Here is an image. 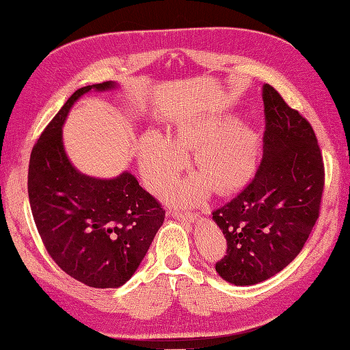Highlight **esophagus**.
Listing matches in <instances>:
<instances>
[{
	"label": "esophagus",
	"mask_w": 350,
	"mask_h": 350,
	"mask_svg": "<svg viewBox=\"0 0 350 350\" xmlns=\"http://www.w3.org/2000/svg\"><path fill=\"white\" fill-rule=\"evenodd\" d=\"M172 215L175 217L185 220V221H196L200 217L197 213H189V211H183V210H174Z\"/></svg>",
	"instance_id": "1"
}]
</instances>
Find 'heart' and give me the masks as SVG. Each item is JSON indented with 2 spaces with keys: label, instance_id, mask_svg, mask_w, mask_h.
I'll return each mask as SVG.
<instances>
[{
  "label": "heart",
  "instance_id": "b5f03b06",
  "mask_svg": "<svg viewBox=\"0 0 350 350\" xmlns=\"http://www.w3.org/2000/svg\"><path fill=\"white\" fill-rule=\"evenodd\" d=\"M196 147L194 163L205 175H193L174 187L167 196L175 201L193 203L203 198L210 183L226 191L247 183L256 169L257 139L247 125L230 118L193 115L183 118L171 131H147L139 146V165L152 189L174 183L187 163L185 152Z\"/></svg>",
  "mask_w": 350,
  "mask_h": 350
}]
</instances>
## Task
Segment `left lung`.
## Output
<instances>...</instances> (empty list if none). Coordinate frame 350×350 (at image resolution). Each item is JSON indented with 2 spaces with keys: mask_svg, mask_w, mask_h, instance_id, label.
Returning <instances> with one entry per match:
<instances>
[{
  "mask_svg": "<svg viewBox=\"0 0 350 350\" xmlns=\"http://www.w3.org/2000/svg\"><path fill=\"white\" fill-rule=\"evenodd\" d=\"M266 131L252 181L213 211L226 238L219 276L237 286L270 279L298 256L320 215L324 163L311 124L262 86Z\"/></svg>",
  "mask_w": 350,
  "mask_h": 350,
  "instance_id": "obj_1",
  "label": "left lung"
}]
</instances>
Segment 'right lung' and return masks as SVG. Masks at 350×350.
Returning <instances> with one entry per match:
<instances>
[{
    "instance_id": "obj_1",
    "label": "right lung",
    "mask_w": 350,
    "mask_h": 350,
    "mask_svg": "<svg viewBox=\"0 0 350 350\" xmlns=\"http://www.w3.org/2000/svg\"><path fill=\"white\" fill-rule=\"evenodd\" d=\"M115 86L105 81L71 94L31 149L27 175L31 215L48 254L68 276L99 289L130 280L165 220L162 204L134 175H84L62 146V124L74 102L92 89Z\"/></svg>"
}]
</instances>
